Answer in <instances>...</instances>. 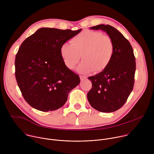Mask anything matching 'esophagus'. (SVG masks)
Here are the masks:
<instances>
[{"mask_svg": "<svg viewBox=\"0 0 154 154\" xmlns=\"http://www.w3.org/2000/svg\"><path fill=\"white\" fill-rule=\"evenodd\" d=\"M80 80H81V81H83V80H85V79H86V77H85V76H83V75H80Z\"/></svg>", "mask_w": 154, "mask_h": 154, "instance_id": "esophagus-1", "label": "esophagus"}]
</instances>
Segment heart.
Listing matches in <instances>:
<instances>
[{
  "label": "heart",
  "mask_w": 154,
  "mask_h": 154,
  "mask_svg": "<svg viewBox=\"0 0 154 154\" xmlns=\"http://www.w3.org/2000/svg\"><path fill=\"white\" fill-rule=\"evenodd\" d=\"M71 44L64 43L61 47L62 60L68 69H74L81 55L83 60L78 70L82 73L91 71L99 72L110 63L114 53V43L108 35L101 32L86 30L74 36Z\"/></svg>",
  "instance_id": "b5f03b06"
}]
</instances>
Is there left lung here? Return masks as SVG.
<instances>
[{"label":"left lung","mask_w":154,"mask_h":154,"mask_svg":"<svg viewBox=\"0 0 154 154\" xmlns=\"http://www.w3.org/2000/svg\"><path fill=\"white\" fill-rule=\"evenodd\" d=\"M90 29H100L108 35L114 43V53L104 70L88 78L92 88L87 98L96 110L113 112L124 105L134 88L136 70L134 50L123 35L111 26L100 24Z\"/></svg>","instance_id":"1"}]
</instances>
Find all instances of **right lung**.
<instances>
[{"mask_svg": "<svg viewBox=\"0 0 154 154\" xmlns=\"http://www.w3.org/2000/svg\"><path fill=\"white\" fill-rule=\"evenodd\" d=\"M81 30L43 27L21 44L15 58V76L22 95L33 108L42 112L61 108L80 83L79 75L66 66L60 49Z\"/></svg>", "mask_w": 154, "mask_h": 154, "instance_id": "add662e5", "label": "right lung"}]
</instances>
